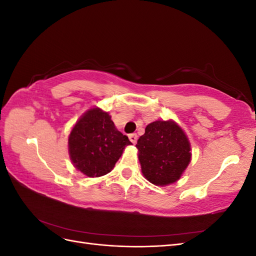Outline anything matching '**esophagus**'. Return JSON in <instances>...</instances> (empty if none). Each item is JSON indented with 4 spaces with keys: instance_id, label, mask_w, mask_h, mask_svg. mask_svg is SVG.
Here are the masks:
<instances>
[{
    "instance_id": "34e87169",
    "label": "esophagus",
    "mask_w": 256,
    "mask_h": 256,
    "mask_svg": "<svg viewBox=\"0 0 256 256\" xmlns=\"http://www.w3.org/2000/svg\"><path fill=\"white\" fill-rule=\"evenodd\" d=\"M129 140L131 141V143L136 144V140H138L136 134H129Z\"/></svg>"
}]
</instances>
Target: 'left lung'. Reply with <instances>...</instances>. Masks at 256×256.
<instances>
[{
    "label": "left lung",
    "instance_id": "left-lung-1",
    "mask_svg": "<svg viewBox=\"0 0 256 256\" xmlns=\"http://www.w3.org/2000/svg\"><path fill=\"white\" fill-rule=\"evenodd\" d=\"M136 146L144 177L156 186L177 182L191 161L188 138L171 120L147 125Z\"/></svg>",
    "mask_w": 256,
    "mask_h": 256
}]
</instances>
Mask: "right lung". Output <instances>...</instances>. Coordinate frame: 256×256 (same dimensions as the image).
<instances>
[{"label":"right lung","instance_id":"right-lung-1","mask_svg":"<svg viewBox=\"0 0 256 256\" xmlns=\"http://www.w3.org/2000/svg\"><path fill=\"white\" fill-rule=\"evenodd\" d=\"M131 142L116 129L111 116L99 108L85 112L72 129L68 150L76 168L88 177H100L112 171Z\"/></svg>","mask_w":256,"mask_h":256}]
</instances>
